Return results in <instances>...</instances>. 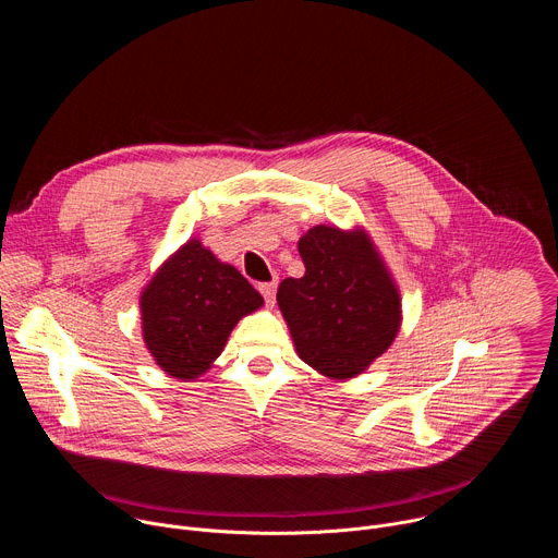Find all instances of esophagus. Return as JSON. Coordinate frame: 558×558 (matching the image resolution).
Segmentation results:
<instances>
[{
    "label": "esophagus",
    "mask_w": 558,
    "mask_h": 558,
    "mask_svg": "<svg viewBox=\"0 0 558 558\" xmlns=\"http://www.w3.org/2000/svg\"><path fill=\"white\" fill-rule=\"evenodd\" d=\"M276 280L274 282H265V284H260V293H263V298H265V302L269 304V306H274L276 304Z\"/></svg>",
    "instance_id": "1"
}]
</instances>
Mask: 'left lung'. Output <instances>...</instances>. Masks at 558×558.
Wrapping results in <instances>:
<instances>
[{
    "label": "left lung",
    "mask_w": 558,
    "mask_h": 558,
    "mask_svg": "<svg viewBox=\"0 0 558 558\" xmlns=\"http://www.w3.org/2000/svg\"><path fill=\"white\" fill-rule=\"evenodd\" d=\"M298 252L306 271L282 280L276 295L295 351L327 377H355L400 331V289L362 229L317 225Z\"/></svg>",
    "instance_id": "obj_1"
}]
</instances>
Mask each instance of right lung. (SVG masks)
<instances>
[{
  "instance_id": "obj_1",
  "label": "right lung",
  "mask_w": 558,
  "mask_h": 558,
  "mask_svg": "<svg viewBox=\"0 0 558 558\" xmlns=\"http://www.w3.org/2000/svg\"><path fill=\"white\" fill-rule=\"evenodd\" d=\"M263 295L231 265L192 238L141 293L143 340L156 364L179 379H196L222 353L243 315Z\"/></svg>"
}]
</instances>
